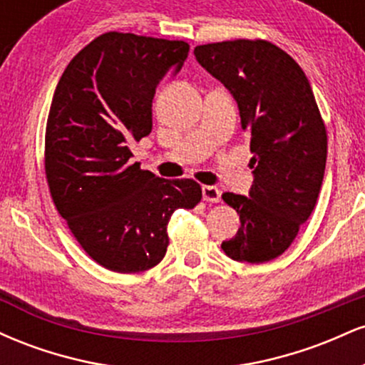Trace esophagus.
Segmentation results:
<instances>
[{
	"mask_svg": "<svg viewBox=\"0 0 365 365\" xmlns=\"http://www.w3.org/2000/svg\"><path fill=\"white\" fill-rule=\"evenodd\" d=\"M202 197L207 202H220L221 200V190L217 187L204 185L202 187Z\"/></svg>",
	"mask_w": 365,
	"mask_h": 365,
	"instance_id": "34e87169",
	"label": "esophagus"
}]
</instances>
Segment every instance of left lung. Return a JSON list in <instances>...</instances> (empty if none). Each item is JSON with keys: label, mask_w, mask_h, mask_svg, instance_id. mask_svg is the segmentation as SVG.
I'll use <instances>...</instances> for the list:
<instances>
[{"label": "left lung", "mask_w": 365, "mask_h": 365, "mask_svg": "<svg viewBox=\"0 0 365 365\" xmlns=\"http://www.w3.org/2000/svg\"><path fill=\"white\" fill-rule=\"evenodd\" d=\"M194 54L233 94L254 154L249 197L223 194L242 226L221 249L238 262L273 261L309 220L324 177L328 135L311 83L299 63L269 41L202 44Z\"/></svg>", "instance_id": "obj_1"}]
</instances>
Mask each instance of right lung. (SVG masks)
<instances>
[{
	"instance_id": "right-lung-1",
	"label": "right lung",
	"mask_w": 365,
	"mask_h": 365,
	"mask_svg": "<svg viewBox=\"0 0 365 365\" xmlns=\"http://www.w3.org/2000/svg\"><path fill=\"white\" fill-rule=\"evenodd\" d=\"M183 41L106 32L73 56L54 91L44 170L58 212L92 261L115 273L154 267L177 209L202 199L195 180H163L130 163L153 128V98L187 60Z\"/></svg>"
}]
</instances>
